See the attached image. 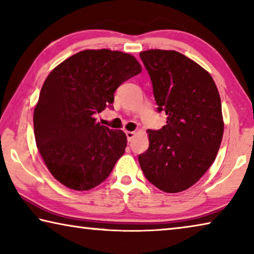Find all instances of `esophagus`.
Here are the masks:
<instances>
[{
	"label": "esophagus",
	"instance_id": "1",
	"mask_svg": "<svg viewBox=\"0 0 254 254\" xmlns=\"http://www.w3.org/2000/svg\"><path fill=\"white\" fill-rule=\"evenodd\" d=\"M126 134H127V137L128 142H131V141H132L133 139H134L135 132H134V131H126Z\"/></svg>",
	"mask_w": 254,
	"mask_h": 254
}]
</instances>
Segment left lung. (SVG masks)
<instances>
[{"label": "left lung", "mask_w": 254, "mask_h": 254, "mask_svg": "<svg viewBox=\"0 0 254 254\" xmlns=\"http://www.w3.org/2000/svg\"><path fill=\"white\" fill-rule=\"evenodd\" d=\"M167 124L148 130L149 149L139 163L150 183L166 192L186 190L203 177L222 142L221 97L207 70L175 50L140 53Z\"/></svg>", "instance_id": "obj_1"}]
</instances>
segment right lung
<instances>
[{"label": "right lung", "mask_w": 254, "mask_h": 254, "mask_svg": "<svg viewBox=\"0 0 254 254\" xmlns=\"http://www.w3.org/2000/svg\"><path fill=\"white\" fill-rule=\"evenodd\" d=\"M141 69L132 55L87 49L64 60L46 78L33 112L34 137L47 168L64 186L79 191L96 187L123 156L126 133L102 126L95 114Z\"/></svg>", "instance_id": "obj_1"}]
</instances>
